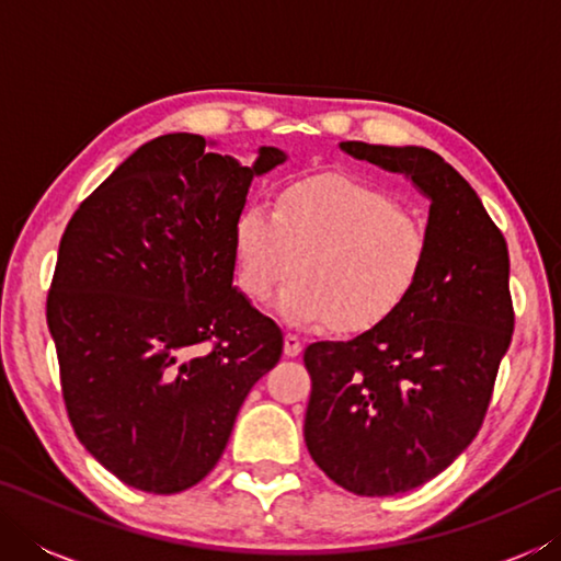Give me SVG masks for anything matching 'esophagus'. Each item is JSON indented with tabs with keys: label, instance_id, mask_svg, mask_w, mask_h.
I'll return each mask as SVG.
<instances>
[{
	"label": "esophagus",
	"instance_id": "34e87169",
	"mask_svg": "<svg viewBox=\"0 0 561 561\" xmlns=\"http://www.w3.org/2000/svg\"><path fill=\"white\" fill-rule=\"evenodd\" d=\"M301 348H304L301 336H297V334H287V336H284V354L294 358V356L301 354Z\"/></svg>",
	"mask_w": 561,
	"mask_h": 561
}]
</instances>
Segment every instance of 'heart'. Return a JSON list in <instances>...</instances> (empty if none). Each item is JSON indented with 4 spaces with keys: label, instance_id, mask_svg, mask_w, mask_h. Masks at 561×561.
<instances>
[{
    "label": "heart",
    "instance_id": "b5f03b06",
    "mask_svg": "<svg viewBox=\"0 0 561 561\" xmlns=\"http://www.w3.org/2000/svg\"><path fill=\"white\" fill-rule=\"evenodd\" d=\"M428 257V234L396 201L358 180L329 175L289 185L274 213L244 207L234 222L237 279L247 297L267 301L294 327L360 334L411 297Z\"/></svg>",
    "mask_w": 561,
    "mask_h": 561
}]
</instances>
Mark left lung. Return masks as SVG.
<instances>
[{"label": "left lung", "mask_w": 561, "mask_h": 561, "mask_svg": "<svg viewBox=\"0 0 561 561\" xmlns=\"http://www.w3.org/2000/svg\"><path fill=\"white\" fill-rule=\"evenodd\" d=\"M339 148L405 175L431 201L411 297L376 329L304 351L309 455L344 490L386 497L433 480L478 435L515 329L510 254L478 193L438 153Z\"/></svg>", "instance_id": "left-lung-1"}]
</instances>
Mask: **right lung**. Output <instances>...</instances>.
<instances>
[{"label":"right lung","mask_w":561,"mask_h":561,"mask_svg":"<svg viewBox=\"0 0 561 561\" xmlns=\"http://www.w3.org/2000/svg\"><path fill=\"white\" fill-rule=\"evenodd\" d=\"M168 133L79 205L59 244L46 324L76 438L126 485L173 495L201 482L247 393L277 366L282 329L234 287V222L254 165Z\"/></svg>","instance_id":"add662e5"}]
</instances>
